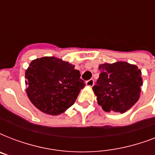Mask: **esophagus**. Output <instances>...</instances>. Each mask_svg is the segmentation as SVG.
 Wrapping results in <instances>:
<instances>
[{
    "instance_id": "obj_1",
    "label": "esophagus",
    "mask_w": 155,
    "mask_h": 155,
    "mask_svg": "<svg viewBox=\"0 0 155 155\" xmlns=\"http://www.w3.org/2000/svg\"><path fill=\"white\" fill-rule=\"evenodd\" d=\"M93 84H94V80H93V79H90V80H88L86 82V85L88 86V87H92Z\"/></svg>"
}]
</instances>
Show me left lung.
I'll return each mask as SVG.
<instances>
[{"instance_id":"obj_1","label":"left lung","mask_w":155,"mask_h":155,"mask_svg":"<svg viewBox=\"0 0 155 155\" xmlns=\"http://www.w3.org/2000/svg\"><path fill=\"white\" fill-rule=\"evenodd\" d=\"M92 87L97 103L105 112L123 113L138 101L142 85V71L126 62L104 63Z\"/></svg>"}]
</instances>
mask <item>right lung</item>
<instances>
[{"instance_id": "1", "label": "right lung", "mask_w": 155, "mask_h": 155, "mask_svg": "<svg viewBox=\"0 0 155 155\" xmlns=\"http://www.w3.org/2000/svg\"><path fill=\"white\" fill-rule=\"evenodd\" d=\"M25 79L30 101L51 115L60 114L73 105L85 86L75 66L55 57L33 60L25 71Z\"/></svg>"}]
</instances>
